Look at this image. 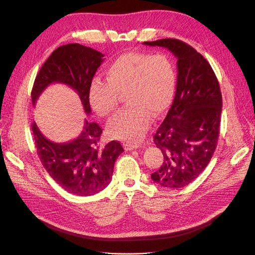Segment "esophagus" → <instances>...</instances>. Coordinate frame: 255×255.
Instances as JSON below:
<instances>
[{
    "mask_svg": "<svg viewBox=\"0 0 255 255\" xmlns=\"http://www.w3.org/2000/svg\"><path fill=\"white\" fill-rule=\"evenodd\" d=\"M123 145H125V149H126L127 151L138 149V148H140V146H141L140 143H136V142H127V143H125Z\"/></svg>",
    "mask_w": 255,
    "mask_h": 255,
    "instance_id": "esophagus-1",
    "label": "esophagus"
}]
</instances>
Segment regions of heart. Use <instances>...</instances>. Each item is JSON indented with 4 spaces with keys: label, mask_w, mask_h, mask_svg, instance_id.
<instances>
[{
    "label": "heart",
    "mask_w": 255,
    "mask_h": 255,
    "mask_svg": "<svg viewBox=\"0 0 255 255\" xmlns=\"http://www.w3.org/2000/svg\"><path fill=\"white\" fill-rule=\"evenodd\" d=\"M107 82L96 79L89 87V102L101 117L117 110L119 96H126L128 110L107 125V134L116 139L136 141L152 122L170 106L176 83L172 61L164 54L126 53L106 69Z\"/></svg>",
    "instance_id": "b5f03b06"
}]
</instances>
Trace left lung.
Listing matches in <instances>:
<instances>
[{
	"instance_id": "left-lung-1",
	"label": "left lung",
	"mask_w": 255,
	"mask_h": 255,
	"mask_svg": "<svg viewBox=\"0 0 255 255\" xmlns=\"http://www.w3.org/2000/svg\"><path fill=\"white\" fill-rule=\"evenodd\" d=\"M143 44L166 48L177 59L173 103L153 137L164 161L151 179L168 189L182 188L202 173L217 146L219 83L207 60L187 43L166 38Z\"/></svg>"
}]
</instances>
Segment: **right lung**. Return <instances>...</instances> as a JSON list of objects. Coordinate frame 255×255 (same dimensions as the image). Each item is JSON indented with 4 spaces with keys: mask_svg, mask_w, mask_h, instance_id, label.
Listing matches in <instances>:
<instances>
[{
    "mask_svg": "<svg viewBox=\"0 0 255 255\" xmlns=\"http://www.w3.org/2000/svg\"><path fill=\"white\" fill-rule=\"evenodd\" d=\"M104 55L80 43L61 45L54 51L38 72L32 89V102L49 85L65 84L79 95L86 115L91 114L89 87ZM34 141L43 167L61 188L76 196H92L112 181L116 159L125 151L118 141L99 144L102 128L85 119L82 133L75 139L57 143L49 140L32 125Z\"/></svg>",
    "mask_w": 255,
    "mask_h": 255,
    "instance_id": "obj_1",
    "label": "right lung"
}]
</instances>
